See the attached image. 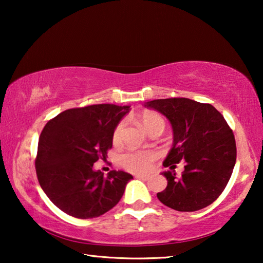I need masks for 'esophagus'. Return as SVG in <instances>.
I'll return each mask as SVG.
<instances>
[{"label":"esophagus","mask_w":263,"mask_h":263,"mask_svg":"<svg viewBox=\"0 0 263 263\" xmlns=\"http://www.w3.org/2000/svg\"><path fill=\"white\" fill-rule=\"evenodd\" d=\"M136 177H137V179H141V180H148L149 179L148 175H144V174H137Z\"/></svg>","instance_id":"obj_1"}]
</instances>
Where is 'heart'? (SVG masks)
Returning a JSON list of instances; mask_svg holds the SVG:
<instances>
[{
	"label": "heart",
	"mask_w": 263,
	"mask_h": 263,
	"mask_svg": "<svg viewBox=\"0 0 263 263\" xmlns=\"http://www.w3.org/2000/svg\"><path fill=\"white\" fill-rule=\"evenodd\" d=\"M139 123L141 127L148 133L154 130H161L164 128V121L159 114L154 111L146 110L139 115ZM124 122H119L116 125L112 132V142L119 144L122 141V136L124 132ZM157 159V154L153 151H127L119 157L121 166L132 173H144L147 172L152 167V163Z\"/></svg>",
	"instance_id": "1"
}]
</instances>
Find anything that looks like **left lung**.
Masks as SVG:
<instances>
[{
  "label": "left lung",
  "instance_id": "left-lung-1",
  "mask_svg": "<svg viewBox=\"0 0 263 263\" xmlns=\"http://www.w3.org/2000/svg\"><path fill=\"white\" fill-rule=\"evenodd\" d=\"M146 106L166 116L174 133L164 167L176 168L184 161V172L176 176L164 172L168 184L157 196L176 211L191 212L210 205L219 197L232 175L237 146L232 128L215 106L184 97L154 100Z\"/></svg>",
  "mask_w": 263,
  "mask_h": 263
}]
</instances>
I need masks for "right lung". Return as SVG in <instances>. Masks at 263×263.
<instances>
[{
    "label": "right lung",
    "instance_id": "add662e5",
    "mask_svg": "<svg viewBox=\"0 0 263 263\" xmlns=\"http://www.w3.org/2000/svg\"><path fill=\"white\" fill-rule=\"evenodd\" d=\"M130 106L94 104L62 111L41 133L35 173L44 193L67 215L88 219L111 210L133 179L122 171L92 169L112 147V132Z\"/></svg>",
    "mask_w": 263,
    "mask_h": 263
}]
</instances>
